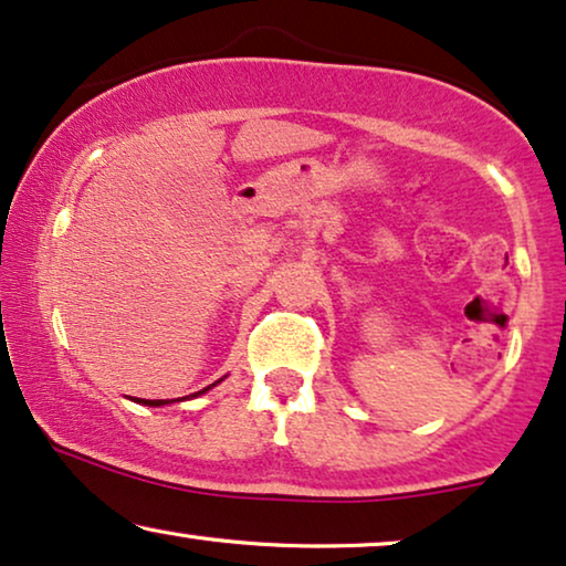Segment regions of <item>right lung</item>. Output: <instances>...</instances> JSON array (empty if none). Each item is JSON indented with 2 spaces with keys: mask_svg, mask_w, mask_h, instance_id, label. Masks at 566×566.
I'll return each instance as SVG.
<instances>
[{
  "mask_svg": "<svg viewBox=\"0 0 566 566\" xmlns=\"http://www.w3.org/2000/svg\"><path fill=\"white\" fill-rule=\"evenodd\" d=\"M217 382H222V378L220 380H217ZM217 382H212V386H209V388H214L217 386ZM209 388H205V390H199V394H193V396H201V394H207V390ZM139 403H145V406H165V403H170V401H163V398H157V401H147V398H139Z\"/></svg>",
  "mask_w": 566,
  "mask_h": 566,
  "instance_id": "1",
  "label": "right lung"
}]
</instances>
